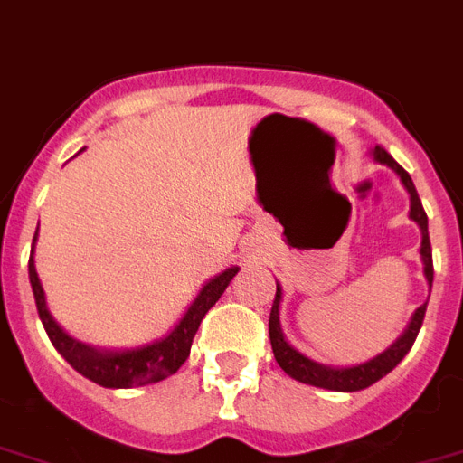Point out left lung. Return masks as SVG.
<instances>
[{
    "mask_svg": "<svg viewBox=\"0 0 463 463\" xmlns=\"http://www.w3.org/2000/svg\"><path fill=\"white\" fill-rule=\"evenodd\" d=\"M372 158L381 165H388L395 172L400 182L404 184L407 194H410V220H414L421 229V262H423V277L429 281V286H433V250H430V239H429V217H426V210L421 205V198L416 194V186L411 182L410 172L404 170L402 165H397L395 158H392L385 148L376 146L372 148ZM281 286L277 281V296H274L272 312H269V341H272L274 360L279 362V366L284 369L286 373L300 383L315 385V388H326V391H338V392H354L364 391L372 383L381 381L385 373H391L400 362L404 360V354L410 353L411 345H414L416 335H419V328L423 324V317H426V305L429 300L416 309L411 315L410 324L402 331V335L392 343L391 347H385L383 353L372 357V360L362 362V364L353 366H328L319 364V362L309 360L303 353H298L291 343L286 341L284 331H281V319H279V307H281Z\"/></svg>",
    "mask_w": 463,
    "mask_h": 463,
    "instance_id": "8db88e82",
    "label": "left lung"
}]
</instances>
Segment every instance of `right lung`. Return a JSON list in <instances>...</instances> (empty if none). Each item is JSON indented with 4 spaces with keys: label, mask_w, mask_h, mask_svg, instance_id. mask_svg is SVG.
I'll return each instance as SVG.
<instances>
[{
    "label": "right lung",
    "mask_w": 463,
    "mask_h": 463,
    "mask_svg": "<svg viewBox=\"0 0 463 463\" xmlns=\"http://www.w3.org/2000/svg\"><path fill=\"white\" fill-rule=\"evenodd\" d=\"M34 241H37V234H34L33 250H30L28 274L34 305H37V312H40V319L44 324L49 341L53 343L61 357L75 372L94 381V383L103 385V388H137V385L158 383L163 378L177 373L179 366L184 364L186 357H189L191 343H194V335H196L198 326L203 322L205 312L220 300L229 281L239 272V267H229L217 277L208 279L201 293L194 298V303L184 312V317L179 319L177 326L172 328L167 335L158 338V341L139 347H128V350H106V347H94L90 343L72 338L52 317L47 307V298H44V288H42V281L37 277V269H34Z\"/></svg>",
    "instance_id": "add662e5"
}]
</instances>
